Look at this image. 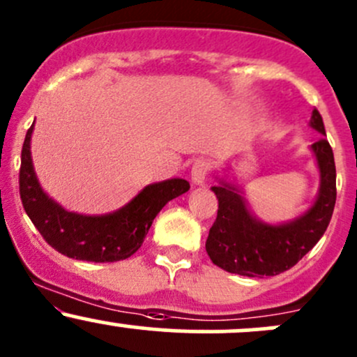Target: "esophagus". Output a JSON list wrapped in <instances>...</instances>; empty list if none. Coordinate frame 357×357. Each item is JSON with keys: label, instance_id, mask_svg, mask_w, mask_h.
Masks as SVG:
<instances>
[{"label": "esophagus", "instance_id": "esophagus-1", "mask_svg": "<svg viewBox=\"0 0 357 357\" xmlns=\"http://www.w3.org/2000/svg\"><path fill=\"white\" fill-rule=\"evenodd\" d=\"M210 172V162L205 159H198L191 167V181L195 185H205Z\"/></svg>", "mask_w": 357, "mask_h": 357}]
</instances>
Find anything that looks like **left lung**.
I'll list each match as a JSON object with an SVG mask.
<instances>
[{"label":"left lung","mask_w":357,"mask_h":357,"mask_svg":"<svg viewBox=\"0 0 357 357\" xmlns=\"http://www.w3.org/2000/svg\"><path fill=\"white\" fill-rule=\"evenodd\" d=\"M310 126L321 133L311 145L320 169V191L314 204L286 224H265L248 208L241 191L220 179L212 186L219 210L205 250L217 267L246 277L277 275L294 267L327 231L335 207V160L320 112L313 109Z\"/></svg>","instance_id":"1"}]
</instances>
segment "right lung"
Returning <instances> with one entry per match:
<instances>
[{
  "instance_id": "obj_1",
  "label": "right lung",
  "mask_w": 357,
  "mask_h": 357,
  "mask_svg": "<svg viewBox=\"0 0 357 357\" xmlns=\"http://www.w3.org/2000/svg\"><path fill=\"white\" fill-rule=\"evenodd\" d=\"M33 125L25 135L20 164V198L25 212L47 245L75 260L119 261L144 243L157 213L167 202L190 190L181 178L145 186L130 204L104 215H82L65 210L40 188L30 155Z\"/></svg>"
}]
</instances>
